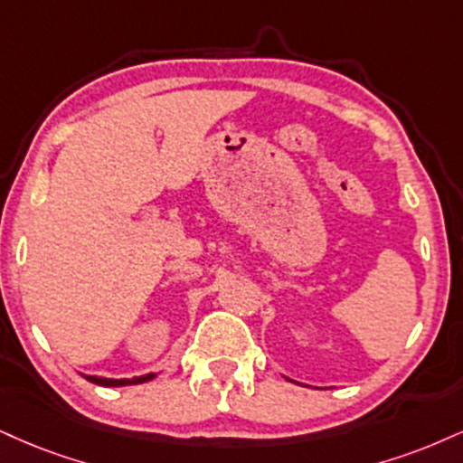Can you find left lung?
<instances>
[{
	"label": "left lung",
	"instance_id": "left-lung-1",
	"mask_svg": "<svg viewBox=\"0 0 463 463\" xmlns=\"http://www.w3.org/2000/svg\"><path fill=\"white\" fill-rule=\"evenodd\" d=\"M287 380H288V377H287ZM288 382H291V380H288Z\"/></svg>",
	"mask_w": 463,
	"mask_h": 463
}]
</instances>
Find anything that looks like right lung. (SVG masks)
Wrapping results in <instances>:
<instances>
[{
  "label": "right lung",
  "instance_id": "obj_1",
  "mask_svg": "<svg viewBox=\"0 0 463 463\" xmlns=\"http://www.w3.org/2000/svg\"><path fill=\"white\" fill-rule=\"evenodd\" d=\"M88 382L97 383V386H133V383H144V382H150L155 377V373H148V375H142V377H133V380H111V377H97V375H83Z\"/></svg>",
  "mask_w": 463,
  "mask_h": 463
}]
</instances>
